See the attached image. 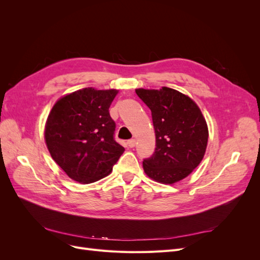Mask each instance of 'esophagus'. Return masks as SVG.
I'll use <instances>...</instances> for the list:
<instances>
[{
  "label": "esophagus",
  "mask_w": 260,
  "mask_h": 260,
  "mask_svg": "<svg viewBox=\"0 0 260 260\" xmlns=\"http://www.w3.org/2000/svg\"><path fill=\"white\" fill-rule=\"evenodd\" d=\"M127 144H128L129 147H135V146H136V140H135V139L129 140L128 142H127Z\"/></svg>",
  "instance_id": "34e87169"
}]
</instances>
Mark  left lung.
<instances>
[{
	"instance_id": "1",
	"label": "left lung",
	"mask_w": 260,
	"mask_h": 260,
	"mask_svg": "<svg viewBox=\"0 0 260 260\" xmlns=\"http://www.w3.org/2000/svg\"><path fill=\"white\" fill-rule=\"evenodd\" d=\"M152 112L156 148L144 159L145 174L156 182L174 184L186 178L205 155L208 127L198 104L185 94L162 86L137 89Z\"/></svg>"
}]
</instances>
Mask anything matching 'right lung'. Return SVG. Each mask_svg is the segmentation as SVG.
Listing matches in <instances>:
<instances>
[{
    "instance_id": "obj_1",
    "label": "right lung",
    "mask_w": 260,
    "mask_h": 260,
    "mask_svg": "<svg viewBox=\"0 0 260 260\" xmlns=\"http://www.w3.org/2000/svg\"><path fill=\"white\" fill-rule=\"evenodd\" d=\"M118 90L84 88L52 107L44 140L54 161L77 182L89 184L111 174L124 148L114 140L109 106Z\"/></svg>"
}]
</instances>
